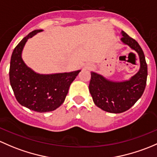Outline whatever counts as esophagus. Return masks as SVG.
<instances>
[{"mask_svg":"<svg viewBox=\"0 0 157 157\" xmlns=\"http://www.w3.org/2000/svg\"><path fill=\"white\" fill-rule=\"evenodd\" d=\"M88 69H90V67H88Z\"/></svg>","mask_w":157,"mask_h":157,"instance_id":"obj_1","label":"esophagus"}]
</instances>
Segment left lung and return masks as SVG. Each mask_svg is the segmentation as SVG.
Returning <instances> with one entry per match:
<instances>
[{
  "instance_id": "left-lung-1",
  "label": "left lung",
  "mask_w": 157,
  "mask_h": 157,
  "mask_svg": "<svg viewBox=\"0 0 157 157\" xmlns=\"http://www.w3.org/2000/svg\"><path fill=\"white\" fill-rule=\"evenodd\" d=\"M121 34V41L138 54V72L129 80L122 82H113L97 72H90L89 91L94 103L103 110L112 113L125 112L138 101L144 91L147 77V65L140 46L125 32L122 31Z\"/></svg>"
}]
</instances>
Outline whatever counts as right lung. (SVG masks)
Instances as JSON below:
<instances>
[{
  "label": "right lung",
  "instance_id": "add662e5",
  "mask_svg": "<svg viewBox=\"0 0 157 157\" xmlns=\"http://www.w3.org/2000/svg\"><path fill=\"white\" fill-rule=\"evenodd\" d=\"M42 29L30 32L14 48L10 66V82L16 99L22 106L38 113L54 110L65 101L69 86L81 70L55 74H39L27 67L22 52L29 38Z\"/></svg>",
  "mask_w": 157,
  "mask_h": 157
}]
</instances>
